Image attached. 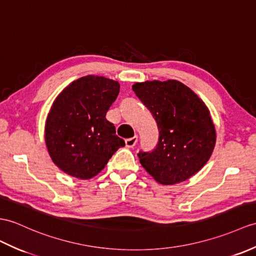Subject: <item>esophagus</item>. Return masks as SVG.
Returning a JSON list of instances; mask_svg holds the SVG:
<instances>
[{
  "mask_svg": "<svg viewBox=\"0 0 256 256\" xmlns=\"http://www.w3.org/2000/svg\"><path fill=\"white\" fill-rule=\"evenodd\" d=\"M136 142H138V136H134V138H126V145L128 148L134 147Z\"/></svg>",
  "mask_w": 256,
  "mask_h": 256,
  "instance_id": "esophagus-1",
  "label": "esophagus"
}]
</instances>
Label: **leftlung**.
Returning a JSON list of instances; mask_svg holds the SVG:
<instances>
[{
    "mask_svg": "<svg viewBox=\"0 0 256 256\" xmlns=\"http://www.w3.org/2000/svg\"><path fill=\"white\" fill-rule=\"evenodd\" d=\"M133 90L155 118L159 140L140 162L162 184L188 180L204 167L215 147L216 130L205 104L178 80L136 82Z\"/></svg>",
    "mask_w": 256,
    "mask_h": 256,
    "instance_id": "8db88e82",
    "label": "left lung"
}]
</instances>
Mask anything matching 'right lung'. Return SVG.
<instances>
[{
  "label": "right lung",
  "mask_w": 256,
  "mask_h": 256,
  "mask_svg": "<svg viewBox=\"0 0 256 256\" xmlns=\"http://www.w3.org/2000/svg\"><path fill=\"white\" fill-rule=\"evenodd\" d=\"M118 92V82L88 75L70 84L54 100L46 123V144L53 162L65 174L90 179L126 146L106 118Z\"/></svg>",
  "instance_id": "add662e5"
}]
</instances>
